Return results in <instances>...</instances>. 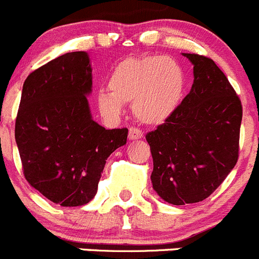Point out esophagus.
<instances>
[{"instance_id":"obj_1","label":"esophagus","mask_w":259,"mask_h":259,"mask_svg":"<svg viewBox=\"0 0 259 259\" xmlns=\"http://www.w3.org/2000/svg\"><path fill=\"white\" fill-rule=\"evenodd\" d=\"M128 137H130V140H139V139H143L144 134L140 131V130L131 127L130 128V131H128Z\"/></svg>"}]
</instances>
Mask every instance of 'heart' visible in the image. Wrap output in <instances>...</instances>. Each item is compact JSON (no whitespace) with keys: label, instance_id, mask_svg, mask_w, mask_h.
Listing matches in <instances>:
<instances>
[{"label":"heart","instance_id":"b5f03b06","mask_svg":"<svg viewBox=\"0 0 259 259\" xmlns=\"http://www.w3.org/2000/svg\"><path fill=\"white\" fill-rule=\"evenodd\" d=\"M109 91L97 93V106L107 118H118L124 104H131L139 120L162 124L174 115L184 97L187 76L179 62L171 57L146 56L125 58L113 68Z\"/></svg>","mask_w":259,"mask_h":259}]
</instances>
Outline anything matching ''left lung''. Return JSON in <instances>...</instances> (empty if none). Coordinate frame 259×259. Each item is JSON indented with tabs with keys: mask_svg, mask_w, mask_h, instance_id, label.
<instances>
[{
	"mask_svg": "<svg viewBox=\"0 0 259 259\" xmlns=\"http://www.w3.org/2000/svg\"><path fill=\"white\" fill-rule=\"evenodd\" d=\"M193 84L174 115L146 135L153 157V189L172 205L207 198L239 158L242 106L212 59L183 53Z\"/></svg>",
	"mask_w": 259,
	"mask_h": 259,
	"instance_id": "left-lung-1",
	"label": "left lung"
}]
</instances>
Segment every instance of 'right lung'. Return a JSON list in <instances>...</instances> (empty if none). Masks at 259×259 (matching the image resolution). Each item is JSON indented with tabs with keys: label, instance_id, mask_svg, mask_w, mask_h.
<instances>
[{
	"label": "right lung",
	"instance_id": "add662e5",
	"mask_svg": "<svg viewBox=\"0 0 259 259\" xmlns=\"http://www.w3.org/2000/svg\"><path fill=\"white\" fill-rule=\"evenodd\" d=\"M92 67L85 52L66 53L28 75L15 122L23 174L61 206H81L97 193L106 159L127 143V128L92 119L87 96Z\"/></svg>",
	"mask_w": 259,
	"mask_h": 259
}]
</instances>
